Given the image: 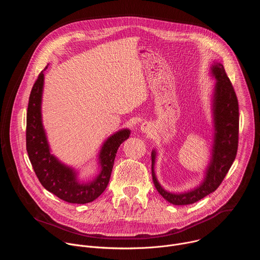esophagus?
Returning a JSON list of instances; mask_svg holds the SVG:
<instances>
[{
  "mask_svg": "<svg viewBox=\"0 0 260 260\" xmlns=\"http://www.w3.org/2000/svg\"><path fill=\"white\" fill-rule=\"evenodd\" d=\"M141 131L143 132V133H149L150 132V129H151V127H150V124L148 123V122H143L142 124H141Z\"/></svg>",
  "mask_w": 260,
  "mask_h": 260,
  "instance_id": "esophagus-1",
  "label": "esophagus"
}]
</instances>
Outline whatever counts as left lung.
Here are the masks:
<instances>
[{"label": "left lung", "instance_id": "8db88e82", "mask_svg": "<svg viewBox=\"0 0 260 260\" xmlns=\"http://www.w3.org/2000/svg\"><path fill=\"white\" fill-rule=\"evenodd\" d=\"M211 74L216 79L212 101L215 133L212 158L202 184L193 190L184 193L167 191L157 181L154 173L156 152L153 150L151 153L153 183L159 194L173 205H190L214 192L223 181L237 156L239 143V103L237 94L223 64L214 62Z\"/></svg>", "mask_w": 260, "mask_h": 260}]
</instances>
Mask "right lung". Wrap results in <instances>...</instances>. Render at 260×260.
Here are the masks:
<instances>
[{"mask_svg":"<svg viewBox=\"0 0 260 260\" xmlns=\"http://www.w3.org/2000/svg\"><path fill=\"white\" fill-rule=\"evenodd\" d=\"M43 85L42 71L31 88L26 113V151L32 169L43 187L60 200L70 204L90 203L107 188L118 148L131 131L121 129L109 137L99 154L100 174L90 182L79 181L75 171L50 153L41 115Z\"/></svg>","mask_w":260,"mask_h":260,"instance_id":"obj_1","label":"right lung"}]
</instances>
